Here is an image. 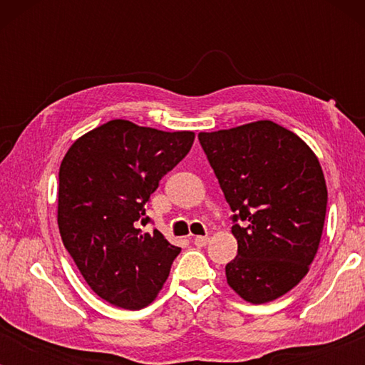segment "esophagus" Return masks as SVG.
I'll return each mask as SVG.
<instances>
[{
  "mask_svg": "<svg viewBox=\"0 0 365 365\" xmlns=\"http://www.w3.org/2000/svg\"><path fill=\"white\" fill-rule=\"evenodd\" d=\"M207 242H209V237L207 236H196V237H194V244H196L197 247L207 246Z\"/></svg>",
  "mask_w": 365,
  "mask_h": 365,
  "instance_id": "obj_1",
  "label": "esophagus"
}]
</instances>
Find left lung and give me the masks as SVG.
<instances>
[{
  "instance_id": "left-lung-1",
  "label": "left lung",
  "mask_w": 365,
  "mask_h": 365,
  "mask_svg": "<svg viewBox=\"0 0 365 365\" xmlns=\"http://www.w3.org/2000/svg\"><path fill=\"white\" fill-rule=\"evenodd\" d=\"M197 138L236 212L229 287L251 304L271 302L302 281L317 254L327 207L319 159L297 134L267 119Z\"/></svg>"
}]
</instances>
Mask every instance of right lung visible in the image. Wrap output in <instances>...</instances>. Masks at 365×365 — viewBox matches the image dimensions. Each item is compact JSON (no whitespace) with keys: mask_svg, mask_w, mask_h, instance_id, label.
I'll list each match as a JSON object with an SVG mask.
<instances>
[{"mask_svg":"<svg viewBox=\"0 0 365 365\" xmlns=\"http://www.w3.org/2000/svg\"><path fill=\"white\" fill-rule=\"evenodd\" d=\"M192 131H159L113 119L83 134L59 168L58 227L88 286L138 311L158 297L181 247L143 232L161 178L186 156Z\"/></svg>","mask_w":365,"mask_h":365,"instance_id":"1","label":"right lung"}]
</instances>
